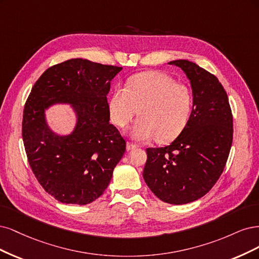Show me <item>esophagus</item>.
Here are the masks:
<instances>
[{
	"mask_svg": "<svg viewBox=\"0 0 259 259\" xmlns=\"http://www.w3.org/2000/svg\"><path fill=\"white\" fill-rule=\"evenodd\" d=\"M127 151H132V149H135V148H137L138 146L136 145V144H132V143H129V142H128V143H127Z\"/></svg>",
	"mask_w": 259,
	"mask_h": 259,
	"instance_id": "34e87169",
	"label": "esophagus"
}]
</instances>
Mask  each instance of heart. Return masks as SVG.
<instances>
[{"label":"heart","instance_id":"b5f03b06","mask_svg":"<svg viewBox=\"0 0 259 259\" xmlns=\"http://www.w3.org/2000/svg\"><path fill=\"white\" fill-rule=\"evenodd\" d=\"M191 110L190 89L158 71L130 77L126 88L115 89L110 99L111 118L119 128L127 127L139 114L140 119L131 131L137 141L155 137L160 143L174 140L186 127Z\"/></svg>","mask_w":259,"mask_h":259}]
</instances>
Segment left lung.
<instances>
[{"label": "left lung", "mask_w": 259, "mask_h": 259, "mask_svg": "<svg viewBox=\"0 0 259 259\" xmlns=\"http://www.w3.org/2000/svg\"><path fill=\"white\" fill-rule=\"evenodd\" d=\"M193 90L186 127L165 147L147 148L143 178L156 197L185 204L208 193L226 165L232 144V114L218 77L194 62L174 60Z\"/></svg>", "instance_id": "obj_1"}]
</instances>
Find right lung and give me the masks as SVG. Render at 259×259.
I'll use <instances>...</instances> for the list:
<instances>
[{
	"mask_svg": "<svg viewBox=\"0 0 259 259\" xmlns=\"http://www.w3.org/2000/svg\"><path fill=\"white\" fill-rule=\"evenodd\" d=\"M121 70L76 58L47 69L31 90L23 110V144L38 183L58 201H95L126 151V142L110 122L106 99ZM55 104L70 105L77 116L69 135L49 127L46 111Z\"/></svg>",
	"mask_w": 259,
	"mask_h": 259,
	"instance_id": "obj_1",
	"label": "right lung"
}]
</instances>
